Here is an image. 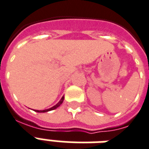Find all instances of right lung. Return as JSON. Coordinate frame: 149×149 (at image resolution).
I'll return each instance as SVG.
<instances>
[{"mask_svg":"<svg viewBox=\"0 0 149 149\" xmlns=\"http://www.w3.org/2000/svg\"><path fill=\"white\" fill-rule=\"evenodd\" d=\"M63 99H64V97H63L62 98H61V100L59 101V102L56 104L55 105V106H53V107H52V108H49V109H45V110H36L35 111H37V112H46V111H52V110H54V109H56V108H57L59 106H60V104H62L63 101Z\"/></svg>","mask_w":149,"mask_h":149,"instance_id":"add662e5","label":"right lung"}]
</instances>
